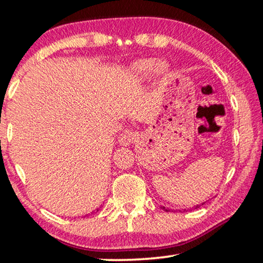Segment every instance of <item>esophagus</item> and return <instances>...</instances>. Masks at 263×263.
Returning <instances> with one entry per match:
<instances>
[{"label": "esophagus", "instance_id": "1", "mask_svg": "<svg viewBox=\"0 0 263 263\" xmlns=\"http://www.w3.org/2000/svg\"><path fill=\"white\" fill-rule=\"evenodd\" d=\"M136 132L132 131V130H125L122 132V135L118 137V142L119 145L122 146H127V145H131L133 141L136 139Z\"/></svg>", "mask_w": 263, "mask_h": 263}]
</instances>
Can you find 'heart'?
<instances>
[{"mask_svg":"<svg viewBox=\"0 0 263 263\" xmlns=\"http://www.w3.org/2000/svg\"><path fill=\"white\" fill-rule=\"evenodd\" d=\"M168 66L162 61L155 59H142L138 60L131 66L130 77L133 81H145L152 77L153 73L164 74L167 73Z\"/></svg>","mask_w":263,"mask_h":263,"instance_id":"heart-1","label":"heart"}]
</instances>
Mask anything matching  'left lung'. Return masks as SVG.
I'll return each instance as SVG.
<instances>
[{
  "label": "left lung",
  "instance_id": "obj_1",
  "mask_svg": "<svg viewBox=\"0 0 263 263\" xmlns=\"http://www.w3.org/2000/svg\"><path fill=\"white\" fill-rule=\"evenodd\" d=\"M197 208H198V205H196V209H197ZM162 209H163V210H164V211H167V212H168V211H171V210H169V209H167V208H164V206H162Z\"/></svg>",
  "mask_w": 263,
  "mask_h": 263
}]
</instances>
